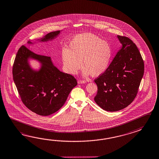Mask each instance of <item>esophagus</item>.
<instances>
[{"instance_id": "obj_1", "label": "esophagus", "mask_w": 159, "mask_h": 159, "mask_svg": "<svg viewBox=\"0 0 159 159\" xmlns=\"http://www.w3.org/2000/svg\"><path fill=\"white\" fill-rule=\"evenodd\" d=\"M78 84H84V83H86V81H85V80H79L78 81Z\"/></svg>"}]
</instances>
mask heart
<instances>
[{
    "label": "heart",
    "instance_id": "obj_1",
    "mask_svg": "<svg viewBox=\"0 0 159 159\" xmlns=\"http://www.w3.org/2000/svg\"><path fill=\"white\" fill-rule=\"evenodd\" d=\"M61 59L65 71L71 75L78 73L81 67L83 75L98 76L108 67L112 55L110 44L91 33L75 36L69 44V48L61 50Z\"/></svg>",
    "mask_w": 159,
    "mask_h": 159
}]
</instances>
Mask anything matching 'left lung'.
Segmentation results:
<instances>
[{
    "mask_svg": "<svg viewBox=\"0 0 159 159\" xmlns=\"http://www.w3.org/2000/svg\"><path fill=\"white\" fill-rule=\"evenodd\" d=\"M121 48L106 71L95 80L98 92L94 100L102 109L115 112L134 101L144 75V63L131 39L117 35Z\"/></svg>",
    "mask_w": 159,
    "mask_h": 159,
    "instance_id": "left-lung-1",
    "label": "left lung"
}]
</instances>
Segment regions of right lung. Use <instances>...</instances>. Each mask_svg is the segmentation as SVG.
Masks as SVG:
<instances>
[{
    "label": "right lung",
    "mask_w": 159,
    "mask_h": 159,
    "mask_svg": "<svg viewBox=\"0 0 159 159\" xmlns=\"http://www.w3.org/2000/svg\"><path fill=\"white\" fill-rule=\"evenodd\" d=\"M60 31L49 32L40 42L55 39ZM30 58L40 61L42 66L39 71L30 68L28 63ZM12 75L22 102L29 110L41 116H48L60 110L71 90L78 84L72 75L59 71L50 57L34 53L25 46H21L16 53Z\"/></svg>",
    "instance_id": "1"
}]
</instances>
